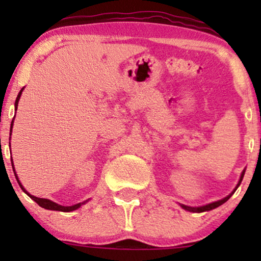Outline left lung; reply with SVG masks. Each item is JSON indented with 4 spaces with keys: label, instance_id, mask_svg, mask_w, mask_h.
Wrapping results in <instances>:
<instances>
[{
    "label": "left lung",
    "instance_id": "obj_1",
    "mask_svg": "<svg viewBox=\"0 0 261 261\" xmlns=\"http://www.w3.org/2000/svg\"><path fill=\"white\" fill-rule=\"evenodd\" d=\"M244 173H245V169L243 170V172H242V174H241V178H239V181H238V184H237V187L234 188V190L232 191V193L229 194L228 196H226V197H223L222 200H218V201H215V202H211V203H207V205H203V206H199V207H191V206H187V205H182V203H179V205L181 206L182 208L184 210H187V211H190V212H205V211H210V210H214V208H216V207H218V206H221L222 205V203H224L227 201V200L229 199L230 196L233 195V194H234V191L237 190V189H238V187L239 185H241V182H242V180H243V176H244Z\"/></svg>",
    "mask_w": 261,
    "mask_h": 261
}]
</instances>
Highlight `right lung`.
<instances>
[{
	"instance_id": "obj_1",
	"label": "right lung",
	"mask_w": 261,
	"mask_h": 261,
	"mask_svg": "<svg viewBox=\"0 0 261 261\" xmlns=\"http://www.w3.org/2000/svg\"><path fill=\"white\" fill-rule=\"evenodd\" d=\"M23 89H24V87H23V88L20 89V92L18 93V95H17L16 103H14V109H16V110H17V108H18V101H19V98H20V95H22V92H23ZM13 119H14V118H13ZM12 127H13V120H12V124H11V133H12ZM10 140H11V137H10ZM10 147H11V142H10ZM12 168H13L14 175H16V179H17L18 184H19V187L22 188V190L24 191V193L27 194V195H28L29 197H31L32 200H34V201L37 202L38 205L40 206V207H43V208H46V210H53V211L71 212V211H74V210L80 208L81 206H82V205H85L86 202H88V201H89V199H88V200H86V201H83V202H80V203H76V205H72V206H62V205H59V203H56V202L51 201V200H49V199H41V197H37V196L32 195V194H29L28 191H27L25 189L23 188V185L20 184V181H19V179H18V175H17L16 170H14L13 161H12Z\"/></svg>"
}]
</instances>
